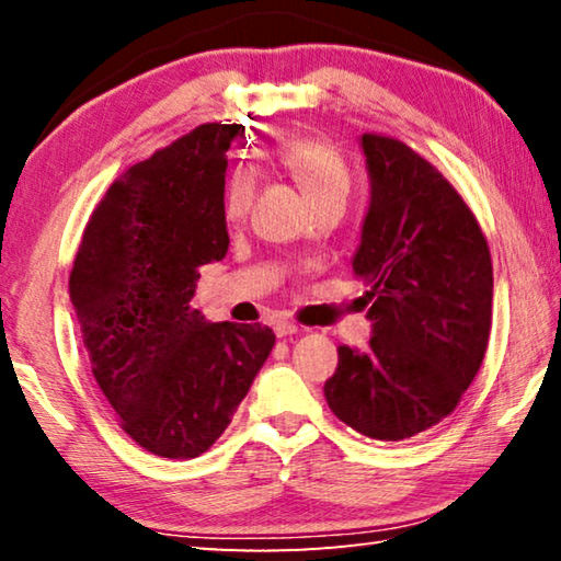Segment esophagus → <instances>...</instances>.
<instances>
[{"label": "esophagus", "instance_id": "obj_1", "mask_svg": "<svg viewBox=\"0 0 561 561\" xmlns=\"http://www.w3.org/2000/svg\"><path fill=\"white\" fill-rule=\"evenodd\" d=\"M272 329H274V334H277V336H291V334H297V331H299V324H297V321L287 319V317H277L272 321Z\"/></svg>", "mask_w": 561, "mask_h": 561}]
</instances>
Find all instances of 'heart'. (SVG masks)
Masks as SVG:
<instances>
[{"label": "heart", "mask_w": 561, "mask_h": 561, "mask_svg": "<svg viewBox=\"0 0 561 561\" xmlns=\"http://www.w3.org/2000/svg\"><path fill=\"white\" fill-rule=\"evenodd\" d=\"M279 165L287 170L294 183L311 205L329 201L344 203L351 190V170L334 148L321 140L299 138L287 140L277 150ZM254 178L247 168H237L227 180L222 210L230 222H240L252 205Z\"/></svg>", "instance_id": "obj_1"}]
</instances>
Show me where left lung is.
I'll return each mask as SVG.
<instances>
[{
	"label": "left lung",
	"instance_id": "left-lung-1",
	"mask_svg": "<svg viewBox=\"0 0 561 561\" xmlns=\"http://www.w3.org/2000/svg\"><path fill=\"white\" fill-rule=\"evenodd\" d=\"M371 205L354 257L374 336L339 346L324 383L339 421L374 440H405L458 408L492 327V260L480 222L438 168L364 133Z\"/></svg>",
	"mask_w": 561,
	"mask_h": 561
}]
</instances>
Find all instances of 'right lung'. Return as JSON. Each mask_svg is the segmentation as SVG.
I'll return each instance as SVG.
<instances>
[{"label":"right lung","mask_w":561,"mask_h":561,"mask_svg":"<svg viewBox=\"0 0 561 561\" xmlns=\"http://www.w3.org/2000/svg\"><path fill=\"white\" fill-rule=\"evenodd\" d=\"M237 133L203 123L113 180L69 277L91 371L118 425L170 460L210 450L274 346L270 327L207 321L190 304L201 267L230 244L225 153Z\"/></svg>","instance_id":"obj_1"}]
</instances>
